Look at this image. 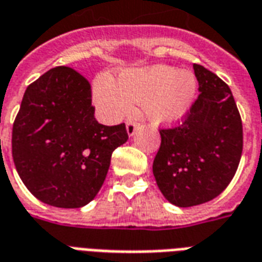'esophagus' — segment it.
Segmentation results:
<instances>
[{"label":"esophagus","instance_id":"obj_1","mask_svg":"<svg viewBox=\"0 0 262 262\" xmlns=\"http://www.w3.org/2000/svg\"><path fill=\"white\" fill-rule=\"evenodd\" d=\"M136 130H137V123H135V122H129V123L126 125V132H127V135H129L130 137L136 133Z\"/></svg>","mask_w":262,"mask_h":262}]
</instances>
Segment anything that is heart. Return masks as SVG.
Returning <instances> with one entry per match:
<instances>
[{
  "instance_id": "heart-1",
  "label": "heart",
  "mask_w": 262,
  "mask_h": 262,
  "mask_svg": "<svg viewBox=\"0 0 262 262\" xmlns=\"http://www.w3.org/2000/svg\"><path fill=\"white\" fill-rule=\"evenodd\" d=\"M197 92L194 75L169 65L130 68L118 73L116 80L98 76L93 84V100L98 111L116 121L141 102L152 125H175L190 110Z\"/></svg>"
}]
</instances>
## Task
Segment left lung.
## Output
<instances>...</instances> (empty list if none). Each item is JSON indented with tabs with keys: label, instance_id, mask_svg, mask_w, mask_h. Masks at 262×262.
I'll return each instance as SVG.
<instances>
[{
	"label": "left lung",
	"instance_id": "left-lung-1",
	"mask_svg": "<svg viewBox=\"0 0 262 262\" xmlns=\"http://www.w3.org/2000/svg\"><path fill=\"white\" fill-rule=\"evenodd\" d=\"M199 97L185 122L160 130L152 173L166 200L194 207L220 195L233 179L243 150V127L229 86L193 65Z\"/></svg>",
	"mask_w": 262,
	"mask_h": 262
}]
</instances>
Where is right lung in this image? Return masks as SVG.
I'll use <instances>...</instances> for the list:
<instances>
[{
	"label": "right lung",
	"instance_id": "obj_1",
	"mask_svg": "<svg viewBox=\"0 0 262 262\" xmlns=\"http://www.w3.org/2000/svg\"><path fill=\"white\" fill-rule=\"evenodd\" d=\"M126 141L125 123L105 126L94 118L90 83L58 67L26 89L13 122L12 157L36 199L80 208L100 191L112 152Z\"/></svg>",
	"mask_w": 262,
	"mask_h": 262
}]
</instances>
